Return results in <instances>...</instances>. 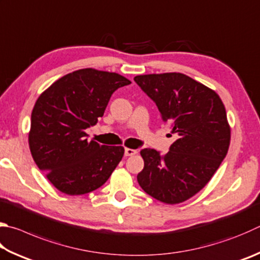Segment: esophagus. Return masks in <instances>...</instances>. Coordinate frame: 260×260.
Listing matches in <instances>:
<instances>
[{
  "mask_svg": "<svg viewBox=\"0 0 260 260\" xmlns=\"http://www.w3.org/2000/svg\"><path fill=\"white\" fill-rule=\"evenodd\" d=\"M138 153V151L134 150V149H129V148H126L125 149V155L126 157H131V155H134Z\"/></svg>",
  "mask_w": 260,
  "mask_h": 260,
  "instance_id": "obj_1",
  "label": "esophagus"
}]
</instances>
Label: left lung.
I'll list each match as a JSON object with an SVG mask.
<instances>
[{
	"label": "left lung",
	"instance_id": "1",
	"mask_svg": "<svg viewBox=\"0 0 260 260\" xmlns=\"http://www.w3.org/2000/svg\"><path fill=\"white\" fill-rule=\"evenodd\" d=\"M134 81L178 135L165 155L141 150L144 168L138 182L154 199L181 204L206 186L228 154L225 107L215 91L181 73L140 75Z\"/></svg>",
	"mask_w": 260,
	"mask_h": 260
}]
</instances>
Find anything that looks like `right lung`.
Returning a JSON list of instances; mask_svg holds the SVG:
<instances>
[{
    "instance_id": "1",
    "label": "right lung",
    "mask_w": 260,
    "mask_h": 260,
    "mask_svg": "<svg viewBox=\"0 0 260 260\" xmlns=\"http://www.w3.org/2000/svg\"><path fill=\"white\" fill-rule=\"evenodd\" d=\"M131 81L86 68L61 77L41 94L31 112L32 159L59 191L81 196L105 184L124 155L122 146L88 141L85 129L105 114L116 89Z\"/></svg>"
}]
</instances>
